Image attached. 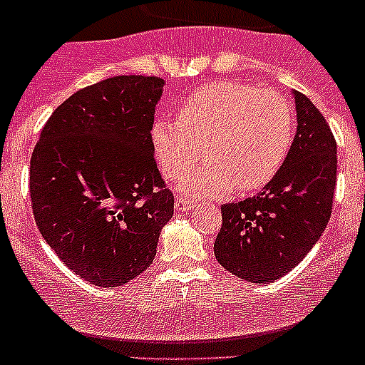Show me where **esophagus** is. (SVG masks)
Wrapping results in <instances>:
<instances>
[{
  "mask_svg": "<svg viewBox=\"0 0 365 365\" xmlns=\"http://www.w3.org/2000/svg\"><path fill=\"white\" fill-rule=\"evenodd\" d=\"M195 206H197V202L192 201V199L182 197V195H177V199H175V210H177V212H188V210H193Z\"/></svg>",
  "mask_w": 365,
  "mask_h": 365,
  "instance_id": "esophagus-1",
  "label": "esophagus"
}]
</instances>
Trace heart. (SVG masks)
Returning <instances> with one entry per match:
<instances>
[{
  "label": "heart",
  "instance_id": "heart-1",
  "mask_svg": "<svg viewBox=\"0 0 365 365\" xmlns=\"http://www.w3.org/2000/svg\"><path fill=\"white\" fill-rule=\"evenodd\" d=\"M296 133L294 109L283 93L237 82L199 87L179 106V118L151 125V146L166 179L186 177L188 195H219L232 188L256 192L278 175Z\"/></svg>",
  "mask_w": 365,
  "mask_h": 365
}]
</instances>
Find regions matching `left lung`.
I'll use <instances>...</instances> for the list:
<instances>
[{
  "mask_svg": "<svg viewBox=\"0 0 365 365\" xmlns=\"http://www.w3.org/2000/svg\"><path fill=\"white\" fill-rule=\"evenodd\" d=\"M298 130L278 175L254 197L221 206L214 254L228 272L270 283L291 272L327 227L336 188V140L320 109L294 91Z\"/></svg>",
  "mask_w": 365,
  "mask_h": 365,
  "instance_id": "1",
  "label": "left lung"
}]
</instances>
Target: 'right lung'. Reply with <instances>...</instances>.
<instances>
[{"instance_id":"right-lung-1","label":"right lung","mask_w":365,"mask_h":365,"mask_svg":"<svg viewBox=\"0 0 365 365\" xmlns=\"http://www.w3.org/2000/svg\"><path fill=\"white\" fill-rule=\"evenodd\" d=\"M163 83L124 74L83 87L54 109L32 150L38 230L93 285L118 287L144 272L173 215L151 146Z\"/></svg>"}]
</instances>
